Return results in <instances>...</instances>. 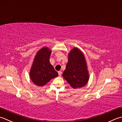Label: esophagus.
I'll return each instance as SVG.
<instances>
[{"label": "esophagus", "mask_w": 122, "mask_h": 122, "mask_svg": "<svg viewBox=\"0 0 122 122\" xmlns=\"http://www.w3.org/2000/svg\"><path fill=\"white\" fill-rule=\"evenodd\" d=\"M58 75H59V76H61V71H59L58 72Z\"/></svg>", "instance_id": "1"}]
</instances>
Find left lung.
<instances>
[{"label":"left lung","mask_w":122,"mask_h":122,"mask_svg":"<svg viewBox=\"0 0 122 122\" xmlns=\"http://www.w3.org/2000/svg\"><path fill=\"white\" fill-rule=\"evenodd\" d=\"M63 77L73 88L86 85L89 79L85 57L77 48H74L68 54V61Z\"/></svg>","instance_id":"1"}]
</instances>
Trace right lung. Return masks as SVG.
<instances>
[{
    "label": "right lung",
    "instance_id": "right-lung-1",
    "mask_svg": "<svg viewBox=\"0 0 122 122\" xmlns=\"http://www.w3.org/2000/svg\"><path fill=\"white\" fill-rule=\"evenodd\" d=\"M51 50L43 47L37 52L30 71L31 81L38 86H43L56 77L58 73L49 61Z\"/></svg>",
    "mask_w": 122,
    "mask_h": 122
}]
</instances>
